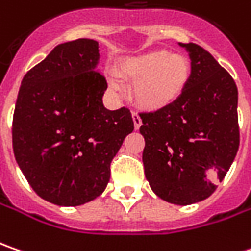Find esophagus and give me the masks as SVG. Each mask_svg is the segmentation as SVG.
<instances>
[{
  "label": "esophagus",
  "mask_w": 251,
  "mask_h": 251,
  "mask_svg": "<svg viewBox=\"0 0 251 251\" xmlns=\"http://www.w3.org/2000/svg\"><path fill=\"white\" fill-rule=\"evenodd\" d=\"M132 118H133V124H134V129L137 130L140 126H142V118L139 117V114L137 112H133L132 114Z\"/></svg>",
  "instance_id": "34e87169"
}]
</instances>
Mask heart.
<instances>
[{"label":"heart","mask_w":251,"mask_h":251,"mask_svg":"<svg viewBox=\"0 0 251 251\" xmlns=\"http://www.w3.org/2000/svg\"><path fill=\"white\" fill-rule=\"evenodd\" d=\"M121 75L134 80V101L143 108L157 111L169 107L182 96L190 79V64L180 54L151 50L125 59L121 64ZM107 83L115 93L124 90V82L115 72L107 75Z\"/></svg>","instance_id":"b5f03b06"}]
</instances>
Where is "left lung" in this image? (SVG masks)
<instances>
[{
  "mask_svg": "<svg viewBox=\"0 0 251 251\" xmlns=\"http://www.w3.org/2000/svg\"><path fill=\"white\" fill-rule=\"evenodd\" d=\"M190 79L167 108L140 114L144 174L160 199L177 205L205 200L215 192L239 149L238 87L215 58L195 43Z\"/></svg>",
  "mask_w": 251,
  "mask_h": 251,
  "instance_id": "1",
  "label": "left lung"
}]
</instances>
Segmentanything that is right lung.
<instances>
[{"label": "right lung", "instance_id": "1", "mask_svg": "<svg viewBox=\"0 0 251 251\" xmlns=\"http://www.w3.org/2000/svg\"><path fill=\"white\" fill-rule=\"evenodd\" d=\"M99 43L56 46L23 77L12 124L13 154L29 185L50 203L75 207L108 185L111 161L134 129L127 108L102 104Z\"/></svg>", "mask_w": 251, "mask_h": 251}]
</instances>
